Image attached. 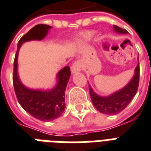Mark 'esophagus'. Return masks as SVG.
I'll return each instance as SVG.
<instances>
[{
  "mask_svg": "<svg viewBox=\"0 0 151 151\" xmlns=\"http://www.w3.org/2000/svg\"><path fill=\"white\" fill-rule=\"evenodd\" d=\"M83 64L81 63V61L77 60L73 63L72 66L71 68V71L72 74H76L77 72H80L82 70Z\"/></svg>",
  "mask_w": 151,
  "mask_h": 151,
  "instance_id": "34e87169",
  "label": "esophagus"
}]
</instances>
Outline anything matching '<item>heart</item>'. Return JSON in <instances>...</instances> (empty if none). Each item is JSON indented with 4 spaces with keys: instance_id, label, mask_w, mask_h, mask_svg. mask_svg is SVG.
I'll use <instances>...</instances> for the list:
<instances>
[{
    "instance_id": "b5f03b06",
    "label": "heart",
    "mask_w": 151,
    "mask_h": 151,
    "mask_svg": "<svg viewBox=\"0 0 151 151\" xmlns=\"http://www.w3.org/2000/svg\"><path fill=\"white\" fill-rule=\"evenodd\" d=\"M93 37H94V32H83L77 37V40L80 44H85L88 43L90 40H91Z\"/></svg>"
}]
</instances>
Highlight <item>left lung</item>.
<instances>
[{
    "label": "left lung",
    "instance_id": "obj_1",
    "mask_svg": "<svg viewBox=\"0 0 151 151\" xmlns=\"http://www.w3.org/2000/svg\"><path fill=\"white\" fill-rule=\"evenodd\" d=\"M113 29L119 34H127V31L113 25ZM139 83V63L134 69V74L130 82L122 89L107 96H101L96 94L89 85L91 101L99 111L105 114H117L131 103L138 91Z\"/></svg>",
    "mask_w": 151,
    "mask_h": 151
}]
</instances>
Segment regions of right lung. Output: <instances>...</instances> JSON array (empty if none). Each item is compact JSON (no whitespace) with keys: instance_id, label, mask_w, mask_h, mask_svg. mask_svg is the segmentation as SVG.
Masks as SVG:
<instances>
[{"instance_id":"obj_1","label":"right lung","mask_w":151,"mask_h":151,"mask_svg":"<svg viewBox=\"0 0 151 151\" xmlns=\"http://www.w3.org/2000/svg\"><path fill=\"white\" fill-rule=\"evenodd\" d=\"M52 27L37 24L20 38L14 60L13 86L20 106L28 114L41 121H52L63 114L65 109V91L71 76L68 66L64 67L56 75V84L51 89H32L25 87L18 75V53L24 43L31 40H41L47 35Z\"/></svg>"}]
</instances>
